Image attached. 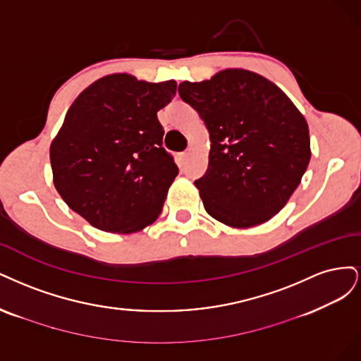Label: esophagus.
I'll return each mask as SVG.
<instances>
[{
  "label": "esophagus",
  "mask_w": 361,
  "mask_h": 361,
  "mask_svg": "<svg viewBox=\"0 0 361 361\" xmlns=\"http://www.w3.org/2000/svg\"><path fill=\"white\" fill-rule=\"evenodd\" d=\"M189 156H190V151H184V153H181L180 154V160H188L189 159Z\"/></svg>",
  "instance_id": "34e87169"
}]
</instances>
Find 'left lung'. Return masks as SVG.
Listing matches in <instances>:
<instances>
[{
	"mask_svg": "<svg viewBox=\"0 0 361 361\" xmlns=\"http://www.w3.org/2000/svg\"><path fill=\"white\" fill-rule=\"evenodd\" d=\"M178 92L210 133L208 168L195 181L205 212L232 228L270 220L309 165L303 114L271 80L244 68H225L201 82L184 80Z\"/></svg>",
	"mask_w": 361,
	"mask_h": 361,
	"instance_id": "obj_1",
	"label": "left lung"
}]
</instances>
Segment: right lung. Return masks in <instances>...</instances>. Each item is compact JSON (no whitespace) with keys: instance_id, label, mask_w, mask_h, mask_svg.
Instances as JSON below:
<instances>
[{"instance_id":"obj_1","label":"right lung","mask_w":361,"mask_h":361,"mask_svg":"<svg viewBox=\"0 0 361 361\" xmlns=\"http://www.w3.org/2000/svg\"><path fill=\"white\" fill-rule=\"evenodd\" d=\"M176 91V80L156 84L114 73L68 108L49 149L54 185L90 225L132 234L161 213L178 166L161 147L157 112Z\"/></svg>"}]
</instances>
